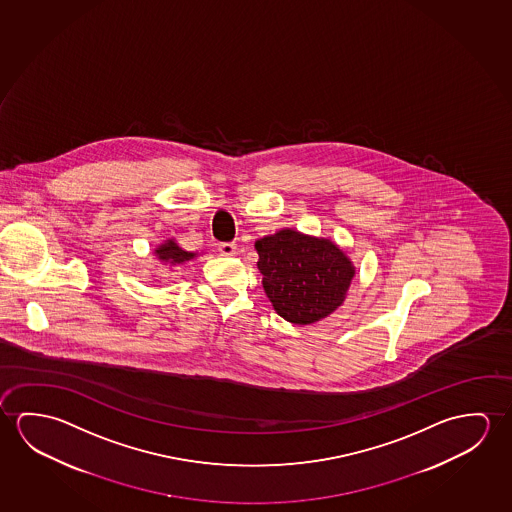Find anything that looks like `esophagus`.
<instances>
[{
  "label": "esophagus",
  "instance_id": "34e87169",
  "mask_svg": "<svg viewBox=\"0 0 512 512\" xmlns=\"http://www.w3.org/2000/svg\"><path fill=\"white\" fill-rule=\"evenodd\" d=\"M220 256H235L236 244H220L219 245Z\"/></svg>",
  "mask_w": 512,
  "mask_h": 512
}]
</instances>
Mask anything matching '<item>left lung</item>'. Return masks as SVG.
Instances as JSON below:
<instances>
[{"label": "left lung", "mask_w": 512, "mask_h": 512, "mask_svg": "<svg viewBox=\"0 0 512 512\" xmlns=\"http://www.w3.org/2000/svg\"><path fill=\"white\" fill-rule=\"evenodd\" d=\"M254 247L263 290L286 322L315 324L347 299L356 267L331 238L284 228L256 240Z\"/></svg>", "instance_id": "8db88e82"}]
</instances>
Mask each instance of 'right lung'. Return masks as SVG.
I'll return each instance as SVG.
<instances>
[{"mask_svg": "<svg viewBox=\"0 0 512 512\" xmlns=\"http://www.w3.org/2000/svg\"><path fill=\"white\" fill-rule=\"evenodd\" d=\"M153 254H155L156 260L160 261L162 265H169V267H178V265L195 260L199 256L197 252L185 251L176 242V238L163 240L162 244L158 245L155 251H153Z\"/></svg>", "mask_w": 512, "mask_h": 512, "instance_id": "obj_1", "label": "right lung"}]
</instances>
